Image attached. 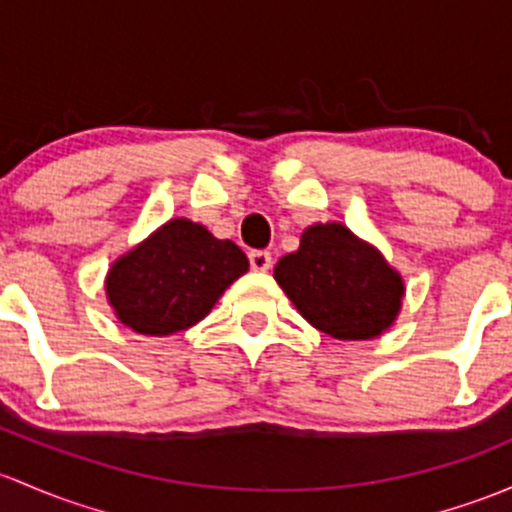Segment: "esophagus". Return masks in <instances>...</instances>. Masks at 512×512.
<instances>
[{
	"instance_id": "34e87169",
	"label": "esophagus",
	"mask_w": 512,
	"mask_h": 512,
	"mask_svg": "<svg viewBox=\"0 0 512 512\" xmlns=\"http://www.w3.org/2000/svg\"><path fill=\"white\" fill-rule=\"evenodd\" d=\"M250 267L255 272H267L272 267V255L267 250H252L250 252Z\"/></svg>"
}]
</instances>
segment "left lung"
I'll list each match as a JSON object with an SVG mask.
<instances>
[{
	"label": "left lung",
	"instance_id": "obj_1",
	"mask_svg": "<svg viewBox=\"0 0 512 512\" xmlns=\"http://www.w3.org/2000/svg\"><path fill=\"white\" fill-rule=\"evenodd\" d=\"M274 279L311 326L338 341H368L395 324L405 279L383 252L343 223H314Z\"/></svg>",
	"mask_w": 512,
	"mask_h": 512
}]
</instances>
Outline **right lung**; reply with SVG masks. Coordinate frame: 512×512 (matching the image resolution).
<instances>
[{"label":"right lung","mask_w":512,"mask_h":512,"mask_svg":"<svg viewBox=\"0 0 512 512\" xmlns=\"http://www.w3.org/2000/svg\"><path fill=\"white\" fill-rule=\"evenodd\" d=\"M247 270L250 262L233 240H218L188 218H171L112 262L107 304L134 333L171 336L206 319Z\"/></svg>","instance_id":"1"}]
</instances>
